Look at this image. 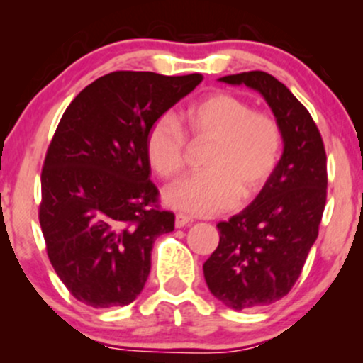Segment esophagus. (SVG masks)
Here are the masks:
<instances>
[{
  "label": "esophagus",
  "instance_id": "34e87169",
  "mask_svg": "<svg viewBox=\"0 0 363 363\" xmlns=\"http://www.w3.org/2000/svg\"><path fill=\"white\" fill-rule=\"evenodd\" d=\"M193 223V218L187 215H182V213H177L176 215V228H182L186 227V225H191Z\"/></svg>",
  "mask_w": 363,
  "mask_h": 363
}]
</instances>
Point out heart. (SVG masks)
Listing matches in <instances>:
<instances>
[{
  "instance_id": "b5f03b06",
  "label": "heart",
  "mask_w": 363,
  "mask_h": 363,
  "mask_svg": "<svg viewBox=\"0 0 363 363\" xmlns=\"http://www.w3.org/2000/svg\"><path fill=\"white\" fill-rule=\"evenodd\" d=\"M191 140L213 141L205 158L206 172L169 187L165 205L191 215H215L256 196L268 184L281 157L283 135L278 123L230 94H211L182 114ZM187 140L170 116H160L150 126L145 152L153 172L176 179L186 165Z\"/></svg>"
}]
</instances>
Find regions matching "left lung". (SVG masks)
I'll return each instance as SVG.
<instances>
[{
    "label": "left lung",
    "mask_w": 363,
    "mask_h": 363,
    "mask_svg": "<svg viewBox=\"0 0 363 363\" xmlns=\"http://www.w3.org/2000/svg\"><path fill=\"white\" fill-rule=\"evenodd\" d=\"M262 95L283 135L272 179L249 206L220 222V242L203 264L211 294L234 311L280 301L301 277L326 205V152L309 111L277 78L247 72L218 78Z\"/></svg>",
    "instance_id": "8db88e82"
}]
</instances>
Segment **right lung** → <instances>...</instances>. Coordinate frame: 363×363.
I'll list each match as a JSON object with an SVG mask.
<instances>
[{
	"instance_id": "add662e5",
	"label": "right lung",
	"mask_w": 363,
	"mask_h": 363,
	"mask_svg": "<svg viewBox=\"0 0 363 363\" xmlns=\"http://www.w3.org/2000/svg\"><path fill=\"white\" fill-rule=\"evenodd\" d=\"M203 80L114 72L83 89L45 155L39 222L54 272L77 301L123 307L143 290L158 235L176 216L157 206L145 138Z\"/></svg>"
}]
</instances>
